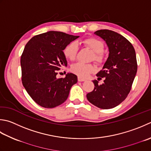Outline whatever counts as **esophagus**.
<instances>
[{"instance_id":"34e87169","label":"esophagus","mask_w":151,"mask_h":151,"mask_svg":"<svg viewBox=\"0 0 151 151\" xmlns=\"http://www.w3.org/2000/svg\"><path fill=\"white\" fill-rule=\"evenodd\" d=\"M86 81V79H84L83 78L80 77V76H78V82H83V81Z\"/></svg>"}]
</instances>
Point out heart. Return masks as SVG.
<instances>
[{"instance_id":"b5f03b06","label":"heart","mask_w":151,"mask_h":151,"mask_svg":"<svg viewBox=\"0 0 151 151\" xmlns=\"http://www.w3.org/2000/svg\"><path fill=\"white\" fill-rule=\"evenodd\" d=\"M86 46L88 47L94 52V60L100 63L103 60V52L104 51V44L101 40L96 38H88L82 41ZM78 44L75 41H72L65 46L63 49V54L66 59L70 61L75 60L78 52ZM71 71L80 77L86 78L91 73L96 71V67L92 65L76 63L72 65Z\"/></svg>"}]
</instances>
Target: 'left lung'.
I'll list each match as a JSON object with an SVG mask.
<instances>
[{"instance_id": "8db88e82", "label": "left lung", "mask_w": 151, "mask_h": 151, "mask_svg": "<svg viewBox=\"0 0 151 151\" xmlns=\"http://www.w3.org/2000/svg\"><path fill=\"white\" fill-rule=\"evenodd\" d=\"M105 41L109 48V57L101 70L97 74L98 79L105 78L99 85L93 81L94 89L86 97L91 104L100 109H112L120 104L131 90L136 75L137 64L132 44L117 32L101 29L94 32Z\"/></svg>"}]
</instances>
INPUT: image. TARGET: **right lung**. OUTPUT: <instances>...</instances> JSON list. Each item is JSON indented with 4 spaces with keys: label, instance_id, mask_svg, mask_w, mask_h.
I'll list each match as a JSON object with an SVG mask.
<instances>
[{
    "label": "right lung",
    "instance_id": "1",
    "mask_svg": "<svg viewBox=\"0 0 151 151\" xmlns=\"http://www.w3.org/2000/svg\"><path fill=\"white\" fill-rule=\"evenodd\" d=\"M59 31L36 35L27 43L21 57L22 84L31 98L44 108H54L66 101L77 76L67 73L57 78L58 71L67 62L63 50L78 38Z\"/></svg>",
    "mask_w": 151,
    "mask_h": 151
}]
</instances>
